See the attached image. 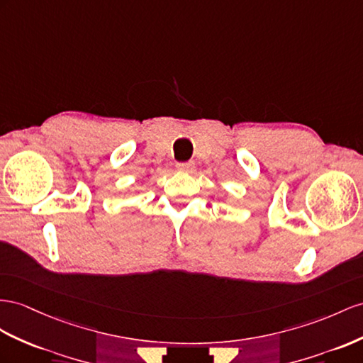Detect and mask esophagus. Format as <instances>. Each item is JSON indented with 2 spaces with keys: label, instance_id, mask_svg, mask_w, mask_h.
<instances>
[{
  "label": "esophagus",
  "instance_id": "esophagus-1",
  "mask_svg": "<svg viewBox=\"0 0 363 363\" xmlns=\"http://www.w3.org/2000/svg\"><path fill=\"white\" fill-rule=\"evenodd\" d=\"M176 169L181 172H190L193 169V162H178L176 164Z\"/></svg>",
  "mask_w": 363,
  "mask_h": 363
}]
</instances>
